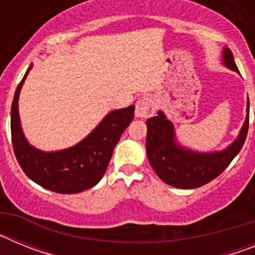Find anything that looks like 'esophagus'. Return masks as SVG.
I'll return each instance as SVG.
<instances>
[{
	"label": "esophagus",
	"mask_w": 255,
	"mask_h": 255,
	"mask_svg": "<svg viewBox=\"0 0 255 255\" xmlns=\"http://www.w3.org/2000/svg\"><path fill=\"white\" fill-rule=\"evenodd\" d=\"M155 111V105L153 102L152 98L149 97H143L138 103H136V108H135V116L141 117V119H147L150 117Z\"/></svg>",
	"instance_id": "34e87169"
}]
</instances>
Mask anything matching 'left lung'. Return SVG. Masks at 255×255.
Segmentation results:
<instances>
[{
  "label": "left lung",
  "instance_id": "8db88e82",
  "mask_svg": "<svg viewBox=\"0 0 255 255\" xmlns=\"http://www.w3.org/2000/svg\"><path fill=\"white\" fill-rule=\"evenodd\" d=\"M224 62L229 69L239 71L233 52L229 48H225ZM147 128V155L159 179L175 188H199L224 172L244 145L249 129V101L242 131L238 139L222 152L197 153L177 145L172 124L161 111L157 116L148 119Z\"/></svg>",
  "mask_w": 255,
  "mask_h": 255
}]
</instances>
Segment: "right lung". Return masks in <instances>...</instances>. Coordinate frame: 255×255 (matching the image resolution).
<instances>
[{
  "label": "right lung",
  "mask_w": 255,
  "mask_h": 255,
  "mask_svg": "<svg viewBox=\"0 0 255 255\" xmlns=\"http://www.w3.org/2000/svg\"><path fill=\"white\" fill-rule=\"evenodd\" d=\"M30 69L31 65L17 85L11 106V140L20 167L29 179L60 194L93 188L105 175L116 144L134 119L135 106L108 114L87 138L69 149L42 152L26 141L17 111L20 89Z\"/></svg>",
  "instance_id": "obj_1"
}]
</instances>
